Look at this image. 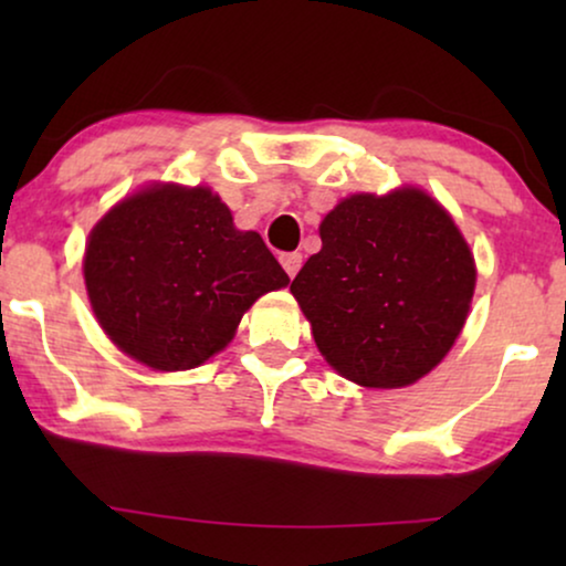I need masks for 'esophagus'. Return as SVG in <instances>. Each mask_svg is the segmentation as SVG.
I'll list each match as a JSON object with an SVG mask.
<instances>
[{
	"mask_svg": "<svg viewBox=\"0 0 566 566\" xmlns=\"http://www.w3.org/2000/svg\"><path fill=\"white\" fill-rule=\"evenodd\" d=\"M301 262H304V258H301V252H283V254H281V265H283V270H285V273H289L291 277L298 273Z\"/></svg>",
	"mask_w": 566,
	"mask_h": 566,
	"instance_id": "esophagus-1",
	"label": "esophagus"
}]
</instances>
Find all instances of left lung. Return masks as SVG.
Masks as SVG:
<instances>
[{"instance_id":"left-lung-1","label":"left lung","mask_w":566,"mask_h":566,"mask_svg":"<svg viewBox=\"0 0 566 566\" xmlns=\"http://www.w3.org/2000/svg\"><path fill=\"white\" fill-rule=\"evenodd\" d=\"M319 237L291 293L324 360L368 389L420 381L453 347L474 296L459 227L428 192L401 188L339 200Z\"/></svg>"}]
</instances>
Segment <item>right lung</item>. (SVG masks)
Masks as SVG:
<instances>
[{
	"label": "right lung",
	"mask_w": 566,
	"mask_h": 566,
	"mask_svg": "<svg viewBox=\"0 0 566 566\" xmlns=\"http://www.w3.org/2000/svg\"><path fill=\"white\" fill-rule=\"evenodd\" d=\"M84 283L99 327L154 370H188L231 343L262 293L289 285L258 231L208 188L151 185L90 231Z\"/></svg>",
	"instance_id": "obj_1"
}]
</instances>
